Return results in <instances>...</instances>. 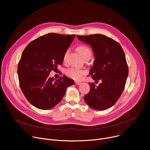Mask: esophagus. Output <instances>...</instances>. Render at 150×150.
<instances>
[{
	"label": "esophagus",
	"mask_w": 150,
	"mask_h": 150,
	"mask_svg": "<svg viewBox=\"0 0 150 150\" xmlns=\"http://www.w3.org/2000/svg\"><path fill=\"white\" fill-rule=\"evenodd\" d=\"M75 83L76 85H80L81 84V82H79V81H75Z\"/></svg>",
	"instance_id": "34e87169"
}]
</instances>
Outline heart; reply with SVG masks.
<instances>
[{"mask_svg":"<svg viewBox=\"0 0 150 150\" xmlns=\"http://www.w3.org/2000/svg\"><path fill=\"white\" fill-rule=\"evenodd\" d=\"M77 50L83 59L88 56H91V52L90 49L86 46H79V47H78ZM68 53H69V49L65 51V53H64L63 56V60L64 62H65L67 60L68 56ZM85 74V71L83 69H80L76 68H70L68 69L66 72V74L68 77L77 81L81 79L82 78V76Z\"/></svg>","mask_w":150,"mask_h":150,"instance_id":"1","label":"heart"}]
</instances>
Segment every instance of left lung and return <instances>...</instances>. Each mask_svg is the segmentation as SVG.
I'll return each mask as SVG.
<instances>
[{
    "instance_id": "left-lung-1",
    "label": "left lung",
    "mask_w": 150,
    "mask_h": 150,
    "mask_svg": "<svg viewBox=\"0 0 150 150\" xmlns=\"http://www.w3.org/2000/svg\"><path fill=\"white\" fill-rule=\"evenodd\" d=\"M77 38L92 47L95 60L89 74L94 80L101 81L97 87L89 82L90 90L84 100L94 109H108L116 103L125 88L128 76L125 53L119 42L104 35H77Z\"/></svg>"
}]
</instances>
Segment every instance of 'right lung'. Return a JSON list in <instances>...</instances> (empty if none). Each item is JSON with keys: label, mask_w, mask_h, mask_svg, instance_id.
<instances>
[{"label": "right lung", "mask_w": 150, "mask_h": 150, "mask_svg": "<svg viewBox=\"0 0 150 150\" xmlns=\"http://www.w3.org/2000/svg\"><path fill=\"white\" fill-rule=\"evenodd\" d=\"M75 35L49 33L34 40L23 51L18 65L20 88L27 100L41 110L50 109L63 98L74 81L49 78L63 63V56Z\"/></svg>", "instance_id": "add662e5"}]
</instances>
